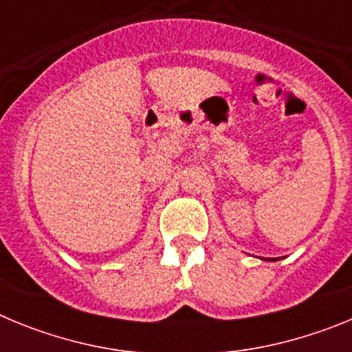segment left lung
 <instances>
[{"instance_id":"obj_1","label":"left lung","mask_w":352,"mask_h":352,"mask_svg":"<svg viewBox=\"0 0 352 352\" xmlns=\"http://www.w3.org/2000/svg\"><path fill=\"white\" fill-rule=\"evenodd\" d=\"M270 261H275V259H270Z\"/></svg>"}]
</instances>
